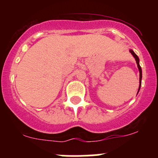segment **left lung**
I'll return each instance as SVG.
<instances>
[{"instance_id": "8db88e82", "label": "left lung", "mask_w": 158, "mask_h": 158, "mask_svg": "<svg viewBox=\"0 0 158 158\" xmlns=\"http://www.w3.org/2000/svg\"><path fill=\"white\" fill-rule=\"evenodd\" d=\"M130 52L133 55V56L135 58V60H136V63L137 64H138V69H139V73H140V85H139V89H138V92H139L140 90V88H141V78H142V71H141V66H140L139 65V58L138 57V56L136 55V54L134 52L133 50H131V49H130Z\"/></svg>"}]
</instances>
